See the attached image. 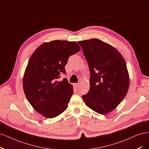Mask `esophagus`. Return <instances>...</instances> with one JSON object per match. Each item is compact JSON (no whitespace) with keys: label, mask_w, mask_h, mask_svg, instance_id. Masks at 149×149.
I'll return each mask as SVG.
<instances>
[{"label":"esophagus","mask_w":149,"mask_h":149,"mask_svg":"<svg viewBox=\"0 0 149 149\" xmlns=\"http://www.w3.org/2000/svg\"><path fill=\"white\" fill-rule=\"evenodd\" d=\"M80 84V81L79 82V83H76V84H74V86L75 87H76V88H78V87L79 86Z\"/></svg>","instance_id":"34e87169"}]
</instances>
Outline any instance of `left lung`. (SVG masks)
I'll list each match as a JSON object with an SVG mask.
<instances>
[{
    "mask_svg": "<svg viewBox=\"0 0 149 149\" xmlns=\"http://www.w3.org/2000/svg\"><path fill=\"white\" fill-rule=\"evenodd\" d=\"M90 72V90L83 95L86 105L100 114L112 111L128 91L130 78L122 55L97 38L79 41Z\"/></svg>",
    "mask_w": 149,
    "mask_h": 149,
    "instance_id": "8db88e82",
    "label": "left lung"
}]
</instances>
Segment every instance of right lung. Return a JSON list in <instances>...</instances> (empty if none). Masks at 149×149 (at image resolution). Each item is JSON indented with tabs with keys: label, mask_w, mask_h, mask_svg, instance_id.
Masks as SVG:
<instances>
[{
	"label": "right lung",
	"mask_w": 149,
	"mask_h": 149,
	"mask_svg": "<svg viewBox=\"0 0 149 149\" xmlns=\"http://www.w3.org/2000/svg\"><path fill=\"white\" fill-rule=\"evenodd\" d=\"M80 50L75 42L53 40L42 43L31 56L23 77L24 94L32 107L47 118H54L65 111L74 93L65 74L69 58Z\"/></svg>",
	"instance_id": "right-lung-1"
}]
</instances>
